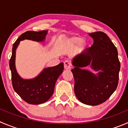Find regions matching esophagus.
<instances>
[{"label":"esophagus","instance_id":"esophagus-1","mask_svg":"<svg viewBox=\"0 0 128 128\" xmlns=\"http://www.w3.org/2000/svg\"><path fill=\"white\" fill-rule=\"evenodd\" d=\"M64 68L65 70H70L71 68V64L68 61H65L64 62Z\"/></svg>","mask_w":128,"mask_h":128}]
</instances>
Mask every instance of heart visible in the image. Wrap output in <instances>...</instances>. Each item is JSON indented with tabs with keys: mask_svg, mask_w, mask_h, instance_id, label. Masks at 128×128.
Masks as SVG:
<instances>
[{
	"mask_svg": "<svg viewBox=\"0 0 128 128\" xmlns=\"http://www.w3.org/2000/svg\"><path fill=\"white\" fill-rule=\"evenodd\" d=\"M80 40H81V38L79 37H76V36H74V37L70 38L66 40V41H65V48H66V49H71V48H72L75 45H76V44L78 43L80 41ZM84 46V42H80L78 47V50L80 51V52H81V51L83 50Z\"/></svg>",
	"mask_w": 128,
	"mask_h": 128,
	"instance_id": "1",
	"label": "heart"
}]
</instances>
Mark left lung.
<instances>
[{
  "label": "left lung",
  "instance_id": "8db88e82",
  "mask_svg": "<svg viewBox=\"0 0 128 128\" xmlns=\"http://www.w3.org/2000/svg\"><path fill=\"white\" fill-rule=\"evenodd\" d=\"M88 35L93 38V44L74 57L72 72L78 99L87 105L97 106L106 101L116 89L121 65L117 48L106 34L98 31ZM88 66L98 74L83 69Z\"/></svg>",
  "mask_w": 128,
  "mask_h": 128
}]
</instances>
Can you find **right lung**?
Returning <instances> with one entry per match:
<instances>
[{
    "label": "right lung",
    "instance_id": "add662e5",
    "mask_svg": "<svg viewBox=\"0 0 128 128\" xmlns=\"http://www.w3.org/2000/svg\"><path fill=\"white\" fill-rule=\"evenodd\" d=\"M48 31H26L18 38L12 46L9 66L12 75V83L15 92L30 104H38L46 102L54 92L56 82L64 69L63 63L52 67L45 68L36 77L24 79L18 74L16 68V52L20 41L24 40L42 42L46 39Z\"/></svg>",
    "mask_w": 128,
    "mask_h": 128
}]
</instances>
